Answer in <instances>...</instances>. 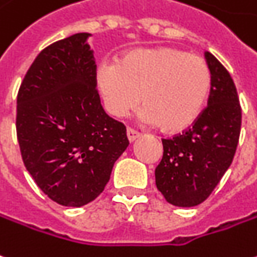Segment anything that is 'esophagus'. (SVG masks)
I'll list each match as a JSON object with an SVG mask.
<instances>
[{
  "label": "esophagus",
  "instance_id": "1",
  "mask_svg": "<svg viewBox=\"0 0 257 257\" xmlns=\"http://www.w3.org/2000/svg\"><path fill=\"white\" fill-rule=\"evenodd\" d=\"M126 136H128L129 142H135L136 139H139V138H141V134H139L138 131H135V129L128 128L126 129Z\"/></svg>",
  "mask_w": 257,
  "mask_h": 257
}]
</instances>
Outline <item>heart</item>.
<instances>
[{
    "label": "heart",
    "instance_id": "heart-1",
    "mask_svg": "<svg viewBox=\"0 0 257 257\" xmlns=\"http://www.w3.org/2000/svg\"><path fill=\"white\" fill-rule=\"evenodd\" d=\"M96 86L112 116L128 115L142 100L145 122L178 134L202 115L211 90V72L203 58L179 48H135L119 62L100 64Z\"/></svg>",
    "mask_w": 257,
    "mask_h": 257
}]
</instances>
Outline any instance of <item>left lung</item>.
I'll list each match as a JSON object with an SVG mask.
<instances>
[{"mask_svg":"<svg viewBox=\"0 0 257 257\" xmlns=\"http://www.w3.org/2000/svg\"><path fill=\"white\" fill-rule=\"evenodd\" d=\"M211 72L207 108L184 134L163 141L156 185L168 203L193 207L214 191L232 163L241 132V105L234 80L213 54L204 53Z\"/></svg>","mask_w":257,"mask_h":257,"instance_id":"left-lung-1","label":"left lung"}]
</instances>
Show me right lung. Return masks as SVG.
<instances>
[{"label":"right lung","mask_w":257,"mask_h":257,"mask_svg":"<svg viewBox=\"0 0 257 257\" xmlns=\"http://www.w3.org/2000/svg\"><path fill=\"white\" fill-rule=\"evenodd\" d=\"M90 33L44 48L25 75L16 108L23 163L41 191L68 207L93 202L129 142L101 107Z\"/></svg>","instance_id":"1"}]
</instances>
